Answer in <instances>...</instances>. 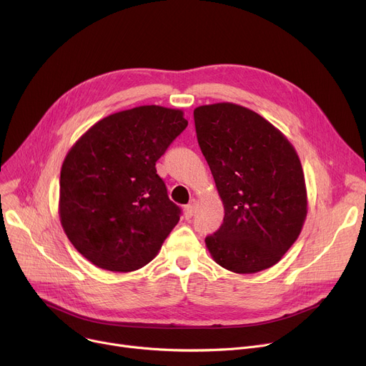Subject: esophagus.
<instances>
[{"mask_svg": "<svg viewBox=\"0 0 366 366\" xmlns=\"http://www.w3.org/2000/svg\"><path fill=\"white\" fill-rule=\"evenodd\" d=\"M194 205H196V202H194V201H192L190 204H187V205L184 207L183 212H184V217H186V219H189V218H192V217H193V212H194Z\"/></svg>", "mask_w": 366, "mask_h": 366, "instance_id": "1", "label": "esophagus"}]
</instances>
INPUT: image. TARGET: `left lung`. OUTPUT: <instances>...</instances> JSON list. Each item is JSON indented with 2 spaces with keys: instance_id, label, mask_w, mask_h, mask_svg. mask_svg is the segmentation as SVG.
Here are the masks:
<instances>
[{
  "instance_id": "obj_1",
  "label": "left lung",
  "mask_w": 366,
  "mask_h": 366,
  "mask_svg": "<svg viewBox=\"0 0 366 366\" xmlns=\"http://www.w3.org/2000/svg\"><path fill=\"white\" fill-rule=\"evenodd\" d=\"M193 119L224 205L221 227L205 239L211 257L237 274L275 265L307 214L296 149L268 120L237 104L201 105Z\"/></svg>"
}]
</instances>
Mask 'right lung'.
<instances>
[{
  "label": "right lung",
  "mask_w": 366,
  "mask_h": 366,
  "mask_svg": "<svg viewBox=\"0 0 366 366\" xmlns=\"http://www.w3.org/2000/svg\"><path fill=\"white\" fill-rule=\"evenodd\" d=\"M182 109L142 105L95 123L67 152L59 214L79 254L129 272L151 262L180 219L155 162L186 129Z\"/></svg>",
  "instance_id": "right-lung-1"
}]
</instances>
